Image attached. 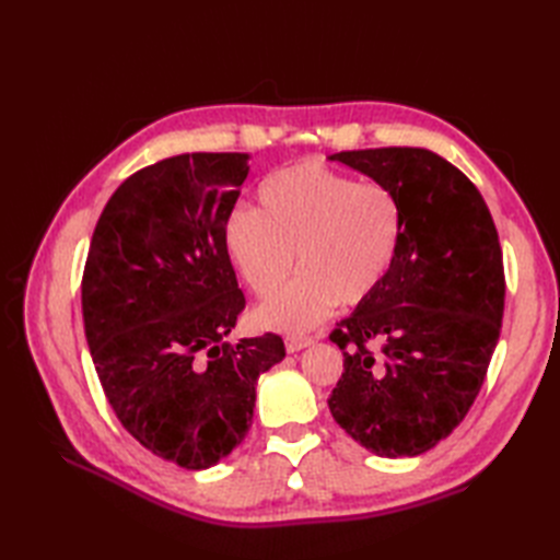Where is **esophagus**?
<instances>
[{
	"mask_svg": "<svg viewBox=\"0 0 560 560\" xmlns=\"http://www.w3.org/2000/svg\"><path fill=\"white\" fill-rule=\"evenodd\" d=\"M313 341H315V338L306 336V334H287L284 336V348H287V352H299L303 348H308Z\"/></svg>",
	"mask_w": 560,
	"mask_h": 560,
	"instance_id": "1",
	"label": "esophagus"
}]
</instances>
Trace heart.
Returning <instances> with one entry per match:
<instances>
[{"label": "heart", "instance_id": "b5f03b06", "mask_svg": "<svg viewBox=\"0 0 560 560\" xmlns=\"http://www.w3.org/2000/svg\"><path fill=\"white\" fill-rule=\"evenodd\" d=\"M261 210L238 202L224 219V249L259 299L273 296L296 268L303 276L257 311L266 329L299 334L338 301L358 306L378 292L404 235L399 196L381 182H358L306 161L259 186Z\"/></svg>", "mask_w": 560, "mask_h": 560}]
</instances>
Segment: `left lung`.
Returning <instances> with one entry per match:
<instances>
[{
    "label": "left lung",
    "instance_id": "obj_1",
    "mask_svg": "<svg viewBox=\"0 0 560 560\" xmlns=\"http://www.w3.org/2000/svg\"><path fill=\"white\" fill-rule=\"evenodd\" d=\"M331 161L399 196L404 235L378 292L329 334L343 350L329 411L371 453L413 457L460 425L483 385L504 313L498 229L477 186L434 151L358 149Z\"/></svg>",
    "mask_w": 560,
    "mask_h": 560
}]
</instances>
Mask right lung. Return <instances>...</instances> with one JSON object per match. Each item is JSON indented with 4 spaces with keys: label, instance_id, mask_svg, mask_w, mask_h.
<instances>
[{
    "label": "right lung",
    "instance_id": "right-lung-1",
    "mask_svg": "<svg viewBox=\"0 0 560 560\" xmlns=\"http://www.w3.org/2000/svg\"><path fill=\"white\" fill-rule=\"evenodd\" d=\"M247 173L249 154L235 151L142 167L107 200L83 266V329L112 411L184 469L243 442L257 381L284 358L273 331L224 343L245 308L224 219Z\"/></svg>",
    "mask_w": 560,
    "mask_h": 560
}]
</instances>
